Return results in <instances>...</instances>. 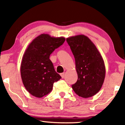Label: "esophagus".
<instances>
[{
	"instance_id": "esophagus-1",
	"label": "esophagus",
	"mask_w": 125,
	"mask_h": 125,
	"mask_svg": "<svg viewBox=\"0 0 125 125\" xmlns=\"http://www.w3.org/2000/svg\"><path fill=\"white\" fill-rule=\"evenodd\" d=\"M61 76L62 78H64V73H61Z\"/></svg>"
}]
</instances>
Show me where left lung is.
<instances>
[{"mask_svg": "<svg viewBox=\"0 0 125 125\" xmlns=\"http://www.w3.org/2000/svg\"><path fill=\"white\" fill-rule=\"evenodd\" d=\"M66 41L74 55L78 79L72 85L79 97L90 98L101 90L105 77V66L100 52L84 35L68 37Z\"/></svg>", "mask_w": 125, "mask_h": 125, "instance_id": "obj_1", "label": "left lung"}]
</instances>
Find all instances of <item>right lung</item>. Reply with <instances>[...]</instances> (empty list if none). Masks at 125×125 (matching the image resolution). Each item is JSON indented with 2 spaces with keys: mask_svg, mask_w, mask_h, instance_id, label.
Returning <instances> with one entry per match:
<instances>
[{
  "mask_svg": "<svg viewBox=\"0 0 125 125\" xmlns=\"http://www.w3.org/2000/svg\"><path fill=\"white\" fill-rule=\"evenodd\" d=\"M65 40L63 37L42 34L25 49L20 66L21 77L25 89L34 97L42 98L50 93L54 83L61 78L55 72L49 56Z\"/></svg>",
  "mask_w": 125,
  "mask_h": 125,
  "instance_id": "1",
  "label": "right lung"
}]
</instances>
